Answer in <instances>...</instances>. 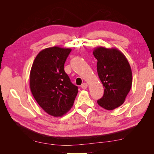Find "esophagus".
<instances>
[{
  "label": "esophagus",
  "instance_id": "34e87169",
  "mask_svg": "<svg viewBox=\"0 0 154 154\" xmlns=\"http://www.w3.org/2000/svg\"><path fill=\"white\" fill-rule=\"evenodd\" d=\"M87 87H88V85H87V83H83V84L81 86V87L83 88V89H86Z\"/></svg>",
  "mask_w": 154,
  "mask_h": 154
}]
</instances>
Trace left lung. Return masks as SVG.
<instances>
[{"label":"left lung","instance_id":"8db88e82","mask_svg":"<svg viewBox=\"0 0 154 154\" xmlns=\"http://www.w3.org/2000/svg\"><path fill=\"white\" fill-rule=\"evenodd\" d=\"M93 54L97 60V71L104 88L97 104L106 110H114L124 103L131 88V67L123 53L116 48L97 47Z\"/></svg>","mask_w":154,"mask_h":154}]
</instances>
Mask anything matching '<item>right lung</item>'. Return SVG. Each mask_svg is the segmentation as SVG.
<instances>
[{
	"label": "right lung",
	"instance_id": "right-lung-1",
	"mask_svg": "<svg viewBox=\"0 0 154 154\" xmlns=\"http://www.w3.org/2000/svg\"><path fill=\"white\" fill-rule=\"evenodd\" d=\"M71 50L57 46L42 50L30 71L32 96L45 112L54 117L62 116L71 109L78 92L64 71Z\"/></svg>",
	"mask_w": 154,
	"mask_h": 154
}]
</instances>
